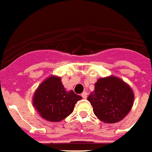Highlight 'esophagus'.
<instances>
[{
	"label": "esophagus",
	"mask_w": 152,
	"mask_h": 152,
	"mask_svg": "<svg viewBox=\"0 0 152 152\" xmlns=\"http://www.w3.org/2000/svg\"><path fill=\"white\" fill-rule=\"evenodd\" d=\"M81 96H82V97H83V99H87V93L86 92V91H84V92H83L82 94H81Z\"/></svg>",
	"instance_id": "esophagus-1"
}]
</instances>
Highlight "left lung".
<instances>
[{"label":"left lung","instance_id":"obj_1","mask_svg":"<svg viewBox=\"0 0 152 152\" xmlns=\"http://www.w3.org/2000/svg\"><path fill=\"white\" fill-rule=\"evenodd\" d=\"M93 111L105 123H116L122 120L131 110L134 93L131 88L118 77L99 78L95 84V91L88 96Z\"/></svg>","mask_w":152,"mask_h":152}]
</instances>
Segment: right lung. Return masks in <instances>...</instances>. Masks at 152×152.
Returning a JSON list of instances; mask_svg holds the SVG:
<instances>
[{
  "label": "right lung",
  "mask_w": 152,
  "mask_h": 152,
  "mask_svg": "<svg viewBox=\"0 0 152 152\" xmlns=\"http://www.w3.org/2000/svg\"><path fill=\"white\" fill-rule=\"evenodd\" d=\"M81 99L73 91H65L61 77L53 76L43 82L36 90L33 104L45 120L61 121L72 113L75 104Z\"/></svg>",
  "instance_id": "1"
}]
</instances>
